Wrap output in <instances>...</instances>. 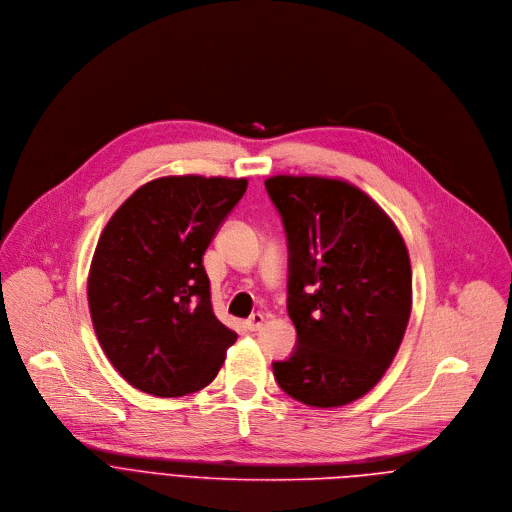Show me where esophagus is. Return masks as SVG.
<instances>
[{
    "label": "esophagus",
    "instance_id": "1",
    "mask_svg": "<svg viewBox=\"0 0 512 512\" xmlns=\"http://www.w3.org/2000/svg\"><path fill=\"white\" fill-rule=\"evenodd\" d=\"M264 321H266V319H264V315H262V313H254V315H252L244 325H246V329H248V331H260V329H262V325H264Z\"/></svg>",
    "mask_w": 512,
    "mask_h": 512
}]
</instances>
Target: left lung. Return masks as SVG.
Here are the masks:
<instances>
[{"label": "left lung", "mask_w": 512, "mask_h": 512, "mask_svg": "<svg viewBox=\"0 0 512 512\" xmlns=\"http://www.w3.org/2000/svg\"><path fill=\"white\" fill-rule=\"evenodd\" d=\"M266 191L288 240V317L298 345L272 363L284 393L347 405L391 365L412 313V264L391 218L349 181L274 175Z\"/></svg>", "instance_id": "1"}]
</instances>
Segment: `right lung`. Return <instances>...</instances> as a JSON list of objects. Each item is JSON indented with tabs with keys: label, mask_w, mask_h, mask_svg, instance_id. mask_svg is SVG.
I'll return each mask as SVG.
<instances>
[{
	"label": "right lung",
	"mask_w": 512,
	"mask_h": 512,
	"mask_svg": "<svg viewBox=\"0 0 512 512\" xmlns=\"http://www.w3.org/2000/svg\"><path fill=\"white\" fill-rule=\"evenodd\" d=\"M248 179L169 175L141 185L102 230L88 309L113 367L137 389L179 397L210 385L238 335L212 309L203 254Z\"/></svg>",
	"instance_id": "1"
}]
</instances>
